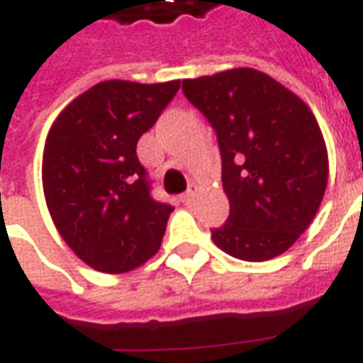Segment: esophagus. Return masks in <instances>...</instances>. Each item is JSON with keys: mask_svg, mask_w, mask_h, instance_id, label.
Instances as JSON below:
<instances>
[{"mask_svg": "<svg viewBox=\"0 0 363 363\" xmlns=\"http://www.w3.org/2000/svg\"><path fill=\"white\" fill-rule=\"evenodd\" d=\"M196 194H197V187L196 186H189V189H187L186 194L182 196V201H184L186 206H189V203L194 201V197H196Z\"/></svg>", "mask_w": 363, "mask_h": 363, "instance_id": "1", "label": "esophagus"}]
</instances>
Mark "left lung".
<instances>
[{"label":"left lung","instance_id":"8db88e82","mask_svg":"<svg viewBox=\"0 0 363 363\" xmlns=\"http://www.w3.org/2000/svg\"><path fill=\"white\" fill-rule=\"evenodd\" d=\"M186 99L213 126L229 219L211 229L235 259L269 261L291 249L318 211L328 152L312 110L255 69L186 79Z\"/></svg>","mask_w":363,"mask_h":363}]
</instances>
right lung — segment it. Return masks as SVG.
<instances>
[{
    "label": "right lung",
    "instance_id": "obj_1",
    "mask_svg": "<svg viewBox=\"0 0 363 363\" xmlns=\"http://www.w3.org/2000/svg\"><path fill=\"white\" fill-rule=\"evenodd\" d=\"M179 81H104L52 122L43 150L45 201L57 231L94 271L120 274L157 253L174 207L150 196L136 156Z\"/></svg>",
    "mask_w": 363,
    "mask_h": 363
}]
</instances>
